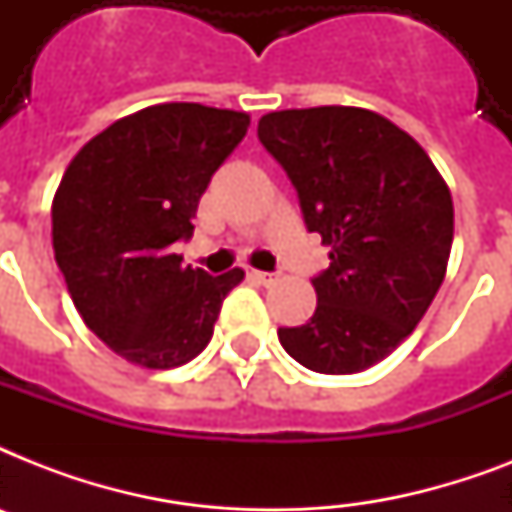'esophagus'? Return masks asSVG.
Listing matches in <instances>:
<instances>
[{
	"instance_id": "obj_1",
	"label": "esophagus",
	"mask_w": 512,
	"mask_h": 512,
	"mask_svg": "<svg viewBox=\"0 0 512 512\" xmlns=\"http://www.w3.org/2000/svg\"><path fill=\"white\" fill-rule=\"evenodd\" d=\"M249 279L257 281V284H263V287H271V284L279 281V276H276V273H265V271H249Z\"/></svg>"
}]
</instances>
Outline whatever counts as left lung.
<instances>
[{
    "instance_id": "8db88e82",
    "label": "left lung",
    "mask_w": 512,
    "mask_h": 512,
    "mask_svg": "<svg viewBox=\"0 0 512 512\" xmlns=\"http://www.w3.org/2000/svg\"><path fill=\"white\" fill-rule=\"evenodd\" d=\"M257 135L332 260L313 279L311 321L279 329V342L313 372H364L412 335L444 281L449 185L409 132L369 108L273 111Z\"/></svg>"
}]
</instances>
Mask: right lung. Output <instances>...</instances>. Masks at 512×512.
<instances>
[{"label":"right lung","mask_w":512,"mask_h":512,"mask_svg":"<svg viewBox=\"0 0 512 512\" xmlns=\"http://www.w3.org/2000/svg\"><path fill=\"white\" fill-rule=\"evenodd\" d=\"M249 114L159 103L95 135L52 199V249L84 324L130 364L172 369L207 348L244 271L207 276L172 244L193 233L209 177Z\"/></svg>","instance_id":"obj_1"}]
</instances>
